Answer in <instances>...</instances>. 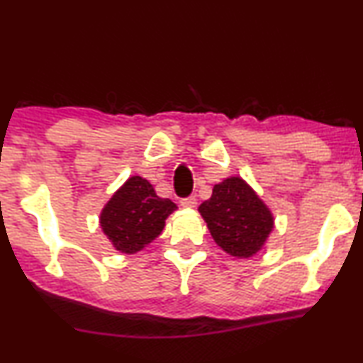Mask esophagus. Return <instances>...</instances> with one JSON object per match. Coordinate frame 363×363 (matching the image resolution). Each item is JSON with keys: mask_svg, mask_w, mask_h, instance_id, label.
<instances>
[{"mask_svg": "<svg viewBox=\"0 0 363 363\" xmlns=\"http://www.w3.org/2000/svg\"><path fill=\"white\" fill-rule=\"evenodd\" d=\"M181 206L182 207H187V208H194L197 206V199L196 197H186V199H182L181 201Z\"/></svg>", "mask_w": 363, "mask_h": 363, "instance_id": "esophagus-1", "label": "esophagus"}]
</instances>
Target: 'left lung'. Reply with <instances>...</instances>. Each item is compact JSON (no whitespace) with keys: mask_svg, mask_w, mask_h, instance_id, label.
Listing matches in <instances>:
<instances>
[{"mask_svg":"<svg viewBox=\"0 0 363 363\" xmlns=\"http://www.w3.org/2000/svg\"><path fill=\"white\" fill-rule=\"evenodd\" d=\"M212 238L235 258L257 255L272 235V208L240 176H230L212 189V197L199 206Z\"/></svg>","mask_w":363,"mask_h":363,"instance_id":"left-lung-1","label":"left lung"}]
</instances>
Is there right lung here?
I'll use <instances>...</instances> for the list:
<instances>
[{
  "label": "right lung",
  "instance_id": "1",
  "mask_svg": "<svg viewBox=\"0 0 363 363\" xmlns=\"http://www.w3.org/2000/svg\"><path fill=\"white\" fill-rule=\"evenodd\" d=\"M174 211L176 203L156 196L150 181L131 176L101 208L100 227L115 250L133 255L160 237Z\"/></svg>",
  "mask_w": 363,
  "mask_h": 363
}]
</instances>
